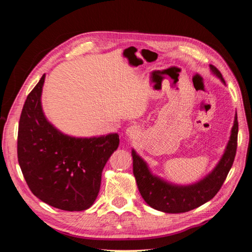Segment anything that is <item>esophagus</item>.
I'll list each match as a JSON object with an SVG mask.
<instances>
[{"label":"esophagus","instance_id":"esophagus-1","mask_svg":"<svg viewBox=\"0 0 252 252\" xmlns=\"http://www.w3.org/2000/svg\"><path fill=\"white\" fill-rule=\"evenodd\" d=\"M139 133H140L139 129L136 128V127H134V126H130V127H128L126 129V135H128L129 138L134 139V138H136V136L139 135Z\"/></svg>","mask_w":252,"mask_h":252}]
</instances>
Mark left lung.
<instances>
[{
	"label": "left lung",
	"instance_id": "left-lung-1",
	"mask_svg": "<svg viewBox=\"0 0 252 252\" xmlns=\"http://www.w3.org/2000/svg\"><path fill=\"white\" fill-rule=\"evenodd\" d=\"M211 71L225 84L223 75L217 68L210 65ZM239 123L238 117L234 118L230 140L227 144L224 155L208 175L192 185L179 186L170 184L157 175H154L144 159L132 150L133 174L139 191L150 207L166 213L187 212L210 201L225 182L234 161L238 146Z\"/></svg>",
	"mask_w": 252,
	"mask_h": 252
}]
</instances>
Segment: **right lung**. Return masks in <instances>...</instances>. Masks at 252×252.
<instances>
[{
    "label": "right lung",
    "mask_w": 252,
    "mask_h": 252,
    "mask_svg": "<svg viewBox=\"0 0 252 252\" xmlns=\"http://www.w3.org/2000/svg\"><path fill=\"white\" fill-rule=\"evenodd\" d=\"M45 74L27 95L18 131V159L32 192L52 207L88 209L100 191L102 171L119 147V134L74 138L45 118L41 104Z\"/></svg>",
    "instance_id": "add662e5"
}]
</instances>
